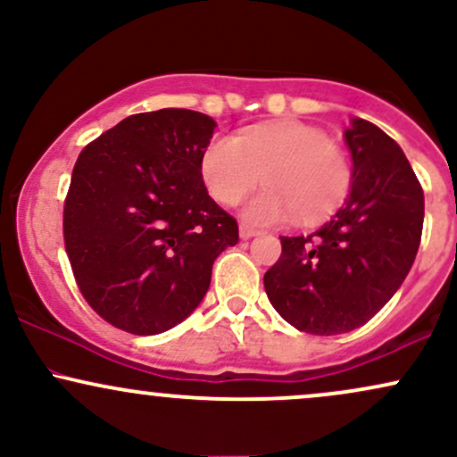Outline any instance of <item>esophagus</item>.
Here are the masks:
<instances>
[{
    "label": "esophagus",
    "instance_id": "34e87169",
    "mask_svg": "<svg viewBox=\"0 0 457 457\" xmlns=\"http://www.w3.org/2000/svg\"><path fill=\"white\" fill-rule=\"evenodd\" d=\"M253 236H258V232H255L253 228H249V225H240V238L249 240V238H253Z\"/></svg>",
    "mask_w": 457,
    "mask_h": 457
}]
</instances>
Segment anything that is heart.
<instances>
[{
    "instance_id": "obj_1",
    "label": "heart",
    "mask_w": 457,
    "mask_h": 457,
    "mask_svg": "<svg viewBox=\"0 0 457 457\" xmlns=\"http://www.w3.org/2000/svg\"><path fill=\"white\" fill-rule=\"evenodd\" d=\"M199 174L208 193L234 206L258 185L266 187L243 206L253 225H277L298 217L313 223L348 195L353 170L322 130L301 122L258 124L236 137L219 135L202 152Z\"/></svg>"
}]
</instances>
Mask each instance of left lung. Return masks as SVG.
<instances>
[{
  "instance_id": "8db88e82",
  "label": "left lung",
  "mask_w": 457,
  "mask_h": 457,
  "mask_svg": "<svg viewBox=\"0 0 457 457\" xmlns=\"http://www.w3.org/2000/svg\"><path fill=\"white\" fill-rule=\"evenodd\" d=\"M353 187L344 206L307 236H281L266 295L292 327L339 335L363 327L406 279L423 229V188L400 145L354 118L344 133Z\"/></svg>"
}]
</instances>
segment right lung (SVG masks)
Wrapping results in <instances>:
<instances>
[{"instance_id": "obj_1", "label": "right lung", "mask_w": 457, "mask_h": 457, "mask_svg": "<svg viewBox=\"0 0 457 457\" xmlns=\"http://www.w3.org/2000/svg\"><path fill=\"white\" fill-rule=\"evenodd\" d=\"M217 122L191 109L135 113L83 148L64 204V245L83 298L133 335L191 316L238 223L208 195L202 152Z\"/></svg>"}]
</instances>
